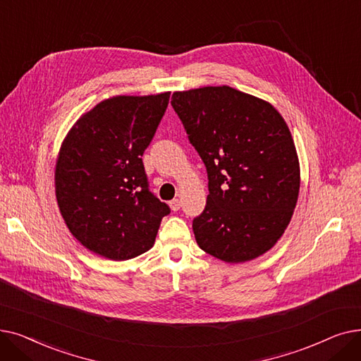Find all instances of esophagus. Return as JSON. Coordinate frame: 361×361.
I'll list each match as a JSON object with an SVG mask.
<instances>
[{
	"label": "esophagus",
	"instance_id": "1",
	"mask_svg": "<svg viewBox=\"0 0 361 361\" xmlns=\"http://www.w3.org/2000/svg\"><path fill=\"white\" fill-rule=\"evenodd\" d=\"M169 205H170V209L173 210V212H178L179 209H180V200H178V198H175V200H171L170 202H169Z\"/></svg>",
	"mask_w": 361,
	"mask_h": 361
}]
</instances>
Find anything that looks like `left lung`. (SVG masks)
I'll return each instance as SVG.
<instances>
[{"label":"left lung","mask_w":361,"mask_h":361,"mask_svg":"<svg viewBox=\"0 0 361 361\" xmlns=\"http://www.w3.org/2000/svg\"><path fill=\"white\" fill-rule=\"evenodd\" d=\"M171 107L207 169L205 209L192 220L201 250L226 263L269 251L300 192L294 140L267 101L231 87L173 92Z\"/></svg>","instance_id":"8db88e82"}]
</instances>
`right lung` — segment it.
<instances>
[{
    "label": "right lung",
    "instance_id": "right-lung-1",
    "mask_svg": "<svg viewBox=\"0 0 361 361\" xmlns=\"http://www.w3.org/2000/svg\"><path fill=\"white\" fill-rule=\"evenodd\" d=\"M170 92L101 101L67 133L56 166V195L68 231L90 251L129 260L156 241L169 205L149 191L142 154Z\"/></svg>",
    "mask_w": 361,
    "mask_h": 361
}]
</instances>
